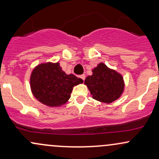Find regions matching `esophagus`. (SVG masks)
<instances>
[{
  "label": "esophagus",
  "mask_w": 159,
  "mask_h": 159,
  "mask_svg": "<svg viewBox=\"0 0 159 159\" xmlns=\"http://www.w3.org/2000/svg\"><path fill=\"white\" fill-rule=\"evenodd\" d=\"M80 78H81V79L83 80V81H84V80H85V75L84 74L81 75H80Z\"/></svg>",
  "instance_id": "34e87169"
}]
</instances>
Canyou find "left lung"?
I'll use <instances>...</instances> for the list:
<instances>
[{
	"label": "left lung",
	"mask_w": 159,
	"mask_h": 159,
	"mask_svg": "<svg viewBox=\"0 0 159 159\" xmlns=\"http://www.w3.org/2000/svg\"><path fill=\"white\" fill-rule=\"evenodd\" d=\"M84 84L93 98L107 104L117 100L124 88L123 77L103 63L93 69V75L86 78Z\"/></svg>",
	"instance_id": "8db88e82"
}]
</instances>
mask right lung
Wrapping results in <instances>:
<instances>
[{
  "instance_id": "add662e5",
  "label": "right lung",
  "mask_w": 159,
  "mask_h": 159,
  "mask_svg": "<svg viewBox=\"0 0 159 159\" xmlns=\"http://www.w3.org/2000/svg\"><path fill=\"white\" fill-rule=\"evenodd\" d=\"M81 83V78L65 73L59 63L38 65L30 78L32 94L40 102L49 107L64 104L70 99L74 86Z\"/></svg>"
}]
</instances>
